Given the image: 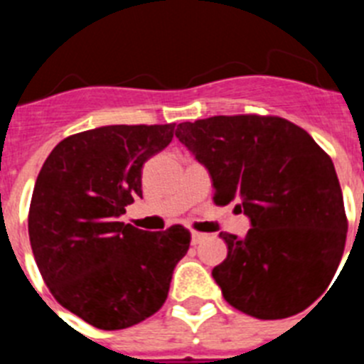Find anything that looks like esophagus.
Masks as SVG:
<instances>
[{
	"instance_id": "obj_1",
	"label": "esophagus",
	"mask_w": 364,
	"mask_h": 364,
	"mask_svg": "<svg viewBox=\"0 0 364 364\" xmlns=\"http://www.w3.org/2000/svg\"><path fill=\"white\" fill-rule=\"evenodd\" d=\"M204 239H205V233H198V231H193V233H191V242L193 244H200Z\"/></svg>"
}]
</instances>
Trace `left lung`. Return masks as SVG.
<instances>
[{"mask_svg": "<svg viewBox=\"0 0 364 364\" xmlns=\"http://www.w3.org/2000/svg\"><path fill=\"white\" fill-rule=\"evenodd\" d=\"M176 138L208 167L215 204L235 202L252 220L244 239L220 233L224 299L257 319L306 310L332 282L348 230L328 153L290 120L260 114L184 122Z\"/></svg>", "mask_w": 364, "mask_h": 364, "instance_id": "left-lung-1", "label": "left lung"}]
</instances>
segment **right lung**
<instances>
[{
    "label": "right lung",
    "mask_w": 364,
    "mask_h": 364,
    "mask_svg": "<svg viewBox=\"0 0 364 364\" xmlns=\"http://www.w3.org/2000/svg\"><path fill=\"white\" fill-rule=\"evenodd\" d=\"M175 124L105 125L70 134L41 166L28 239L60 304L100 330H122L162 308L191 233H147L118 220L142 197V167L169 146Z\"/></svg>",
    "instance_id": "1"
}]
</instances>
